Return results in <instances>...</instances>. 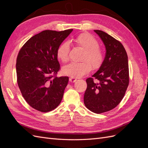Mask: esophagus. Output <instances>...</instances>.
<instances>
[{
  "mask_svg": "<svg viewBox=\"0 0 148 148\" xmlns=\"http://www.w3.org/2000/svg\"><path fill=\"white\" fill-rule=\"evenodd\" d=\"M69 81H70V82H73V83H74V82H75L76 81H77V79L75 78L70 77V78H69Z\"/></svg>",
  "mask_w": 148,
  "mask_h": 148,
  "instance_id": "1",
  "label": "esophagus"
}]
</instances>
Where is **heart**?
I'll use <instances>...</instances> for the list:
<instances>
[{
	"label": "heart",
	"instance_id": "1",
	"mask_svg": "<svg viewBox=\"0 0 148 148\" xmlns=\"http://www.w3.org/2000/svg\"><path fill=\"white\" fill-rule=\"evenodd\" d=\"M70 42L84 50L81 57L82 62L72 63L64 66L62 71L65 75L72 78H79L87 74L91 70L99 69L104 60V52L99 46L97 40L91 34L83 33L73 38ZM70 44L68 42H64L58 47L57 56L63 63L69 60Z\"/></svg>",
	"mask_w": 148,
	"mask_h": 148
}]
</instances>
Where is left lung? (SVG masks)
<instances>
[{
  "label": "left lung",
  "instance_id": "left-lung-1",
  "mask_svg": "<svg viewBox=\"0 0 148 148\" xmlns=\"http://www.w3.org/2000/svg\"><path fill=\"white\" fill-rule=\"evenodd\" d=\"M104 42V62L92 77L86 79L84 103L96 114L109 111L123 98L129 84V69L126 51L119 41L101 30H95Z\"/></svg>",
  "mask_w": 148,
  "mask_h": 148
}]
</instances>
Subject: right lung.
<instances>
[{"instance_id": "add662e5", "label": "right lung", "mask_w": 148, "mask_h": 148, "mask_svg": "<svg viewBox=\"0 0 148 148\" xmlns=\"http://www.w3.org/2000/svg\"><path fill=\"white\" fill-rule=\"evenodd\" d=\"M72 31L44 30L28 39L18 54V85L25 101L39 112L55 109L63 97L69 78L57 77L60 69L57 50Z\"/></svg>"}]
</instances>
